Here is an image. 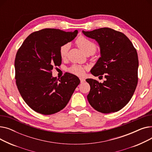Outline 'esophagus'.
Returning a JSON list of instances; mask_svg holds the SVG:
<instances>
[{
  "instance_id": "esophagus-1",
  "label": "esophagus",
  "mask_w": 152,
  "mask_h": 152,
  "mask_svg": "<svg viewBox=\"0 0 152 152\" xmlns=\"http://www.w3.org/2000/svg\"><path fill=\"white\" fill-rule=\"evenodd\" d=\"M79 79H80V81H81V83H83L84 82H85V81H86V79H84V78L80 77Z\"/></svg>"
}]
</instances>
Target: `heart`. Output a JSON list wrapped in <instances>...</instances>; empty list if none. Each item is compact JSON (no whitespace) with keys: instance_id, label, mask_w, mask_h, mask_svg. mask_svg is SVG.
I'll return each instance as SVG.
<instances>
[{"instance_id":"b5f03b06","label":"heart","mask_w":152,"mask_h":152,"mask_svg":"<svg viewBox=\"0 0 152 152\" xmlns=\"http://www.w3.org/2000/svg\"><path fill=\"white\" fill-rule=\"evenodd\" d=\"M76 44L77 46L80 48L82 50V51L85 54H94L95 53L97 50V45H95L93 42H92L88 39H87L83 36H81L77 38L76 40ZM69 48V44H65L62 45L59 49V53L60 57L63 59L65 58L68 53ZM86 68L77 65H73L71 67L69 68V71L71 73L77 75V76H82L84 73Z\"/></svg>"}]
</instances>
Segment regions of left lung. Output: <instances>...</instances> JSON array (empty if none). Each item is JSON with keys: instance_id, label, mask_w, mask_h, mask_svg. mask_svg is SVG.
Masks as SVG:
<instances>
[{"instance_id": "obj_1", "label": "left lung", "mask_w": 152, "mask_h": 152, "mask_svg": "<svg viewBox=\"0 0 152 152\" xmlns=\"http://www.w3.org/2000/svg\"><path fill=\"white\" fill-rule=\"evenodd\" d=\"M95 39L100 47L101 57L91 73L106 80L103 83L87 79L91 86L87 95L90 105L102 113L122 109L131 99L138 83L139 60L136 49L121 32L109 28L83 31Z\"/></svg>"}]
</instances>
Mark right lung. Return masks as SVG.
Masks as SVG:
<instances>
[{
  "mask_svg": "<svg viewBox=\"0 0 152 152\" xmlns=\"http://www.w3.org/2000/svg\"><path fill=\"white\" fill-rule=\"evenodd\" d=\"M78 31L46 28L29 35L18 50L15 60L17 88L26 104L44 115L58 112L66 107L79 79L69 73L60 79L52 77V69L61 63L60 47L73 40Z\"/></svg>",
  "mask_w": 152,
  "mask_h": 152,
  "instance_id": "add662e5",
  "label": "right lung"
}]
</instances>
